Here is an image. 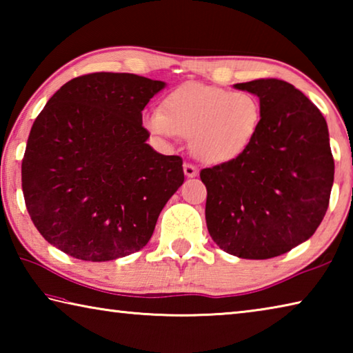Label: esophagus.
Segmentation results:
<instances>
[{
    "mask_svg": "<svg viewBox=\"0 0 353 353\" xmlns=\"http://www.w3.org/2000/svg\"><path fill=\"white\" fill-rule=\"evenodd\" d=\"M183 172L187 177H196L198 176V168L191 163H183Z\"/></svg>",
    "mask_w": 353,
    "mask_h": 353,
    "instance_id": "1",
    "label": "esophagus"
}]
</instances>
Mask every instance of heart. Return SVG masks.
<instances>
[{
	"label": "heart",
	"instance_id": "b5f03b06",
	"mask_svg": "<svg viewBox=\"0 0 353 353\" xmlns=\"http://www.w3.org/2000/svg\"><path fill=\"white\" fill-rule=\"evenodd\" d=\"M263 118L254 93L185 83L149 110L143 124L154 135L188 137L190 151L208 163L232 162L252 145Z\"/></svg>",
	"mask_w": 353,
	"mask_h": 353
}]
</instances>
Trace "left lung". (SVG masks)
Instances as JSON below:
<instances>
[{
  "instance_id": "obj_1",
  "label": "left lung",
  "mask_w": 353,
  "mask_h": 353,
  "mask_svg": "<svg viewBox=\"0 0 353 353\" xmlns=\"http://www.w3.org/2000/svg\"><path fill=\"white\" fill-rule=\"evenodd\" d=\"M259 97L260 130L240 157L201 171L205 221L227 254L266 260L307 241L324 219L334 176L325 118L280 79L235 83Z\"/></svg>"
}]
</instances>
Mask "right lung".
<instances>
[{"instance_id":"right-lung-1","label":"right lung","mask_w":353,"mask_h":353,"mask_svg":"<svg viewBox=\"0 0 353 353\" xmlns=\"http://www.w3.org/2000/svg\"><path fill=\"white\" fill-rule=\"evenodd\" d=\"M163 87L130 73H90L48 101L21 163L28 213L48 243L85 261L146 246L183 183L182 159L154 151L141 124V110Z\"/></svg>"}]
</instances>
